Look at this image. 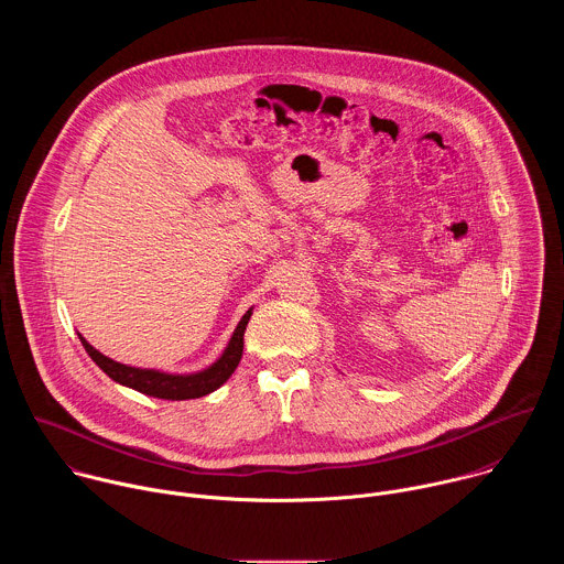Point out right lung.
<instances>
[{"label":"right lung","instance_id":"right-lung-1","mask_svg":"<svg viewBox=\"0 0 564 564\" xmlns=\"http://www.w3.org/2000/svg\"><path fill=\"white\" fill-rule=\"evenodd\" d=\"M250 316H252V307L243 314V318L238 321V326H236L227 348L223 350V355L209 368L198 370V372H189V375H172V372H160V370H153V368H133V366H127V364H120V361H113V359L105 357L83 335H77V337H79V341H83L89 357L113 381H118L127 388H133L142 394H149V397L183 401V399L205 397V394L214 392L216 388H220L231 377L240 357H243V335H246Z\"/></svg>","mask_w":564,"mask_h":564}]
</instances>
